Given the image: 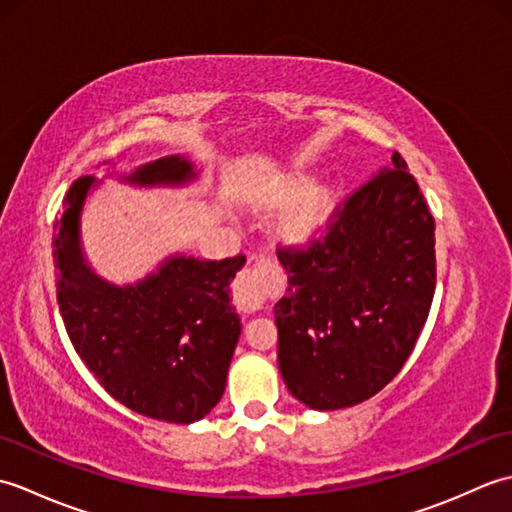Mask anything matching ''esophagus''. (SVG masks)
<instances>
[{
  "mask_svg": "<svg viewBox=\"0 0 512 512\" xmlns=\"http://www.w3.org/2000/svg\"><path fill=\"white\" fill-rule=\"evenodd\" d=\"M275 268L266 259H257V262H250L244 273L237 277V284L233 290V301L239 312H257L264 308L268 290L275 286Z\"/></svg>",
  "mask_w": 512,
  "mask_h": 512,
  "instance_id": "esophagus-1",
  "label": "esophagus"
}]
</instances>
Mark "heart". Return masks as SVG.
Listing matches in <instances>:
<instances>
[{
    "mask_svg": "<svg viewBox=\"0 0 512 512\" xmlns=\"http://www.w3.org/2000/svg\"><path fill=\"white\" fill-rule=\"evenodd\" d=\"M334 204L336 191L314 187V178L308 173H284L257 198L259 211H284L275 226V237L290 248L314 242L328 224Z\"/></svg>",
    "mask_w": 512,
    "mask_h": 512,
    "instance_id": "obj_1",
    "label": "heart"
}]
</instances>
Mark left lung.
<instances>
[{
    "label": "left lung",
    "instance_id": "8db88e82",
    "mask_svg": "<svg viewBox=\"0 0 512 512\" xmlns=\"http://www.w3.org/2000/svg\"><path fill=\"white\" fill-rule=\"evenodd\" d=\"M436 222L398 151L332 211L308 246H277L279 372L319 411L352 407L400 372L436 292Z\"/></svg>",
    "mask_w": 512,
    "mask_h": 512
}]
</instances>
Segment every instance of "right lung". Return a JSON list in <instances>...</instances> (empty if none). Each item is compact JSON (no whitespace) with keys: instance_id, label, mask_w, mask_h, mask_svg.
<instances>
[{"instance_id":"add662e5","label":"right lung","mask_w":512,"mask_h":512,"mask_svg":"<svg viewBox=\"0 0 512 512\" xmlns=\"http://www.w3.org/2000/svg\"><path fill=\"white\" fill-rule=\"evenodd\" d=\"M189 160L160 158L129 182L182 184ZM94 178L81 176L54 224L57 303L76 354L107 394L147 418L189 424L220 402L242 332L228 286L246 257L220 262L169 257L136 286L116 288L85 266L79 215Z\"/></svg>"}]
</instances>
